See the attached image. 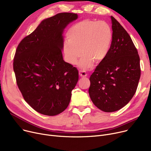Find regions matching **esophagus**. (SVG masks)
Wrapping results in <instances>:
<instances>
[{
  "instance_id": "esophagus-1",
  "label": "esophagus",
  "mask_w": 151,
  "mask_h": 151,
  "mask_svg": "<svg viewBox=\"0 0 151 151\" xmlns=\"http://www.w3.org/2000/svg\"><path fill=\"white\" fill-rule=\"evenodd\" d=\"M79 75H80V76L82 78L87 76V73L85 72L84 70H80V71H79Z\"/></svg>"
}]
</instances>
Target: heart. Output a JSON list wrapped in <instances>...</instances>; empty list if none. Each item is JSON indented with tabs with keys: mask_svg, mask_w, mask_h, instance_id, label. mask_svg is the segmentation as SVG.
Masks as SVG:
<instances>
[{
	"mask_svg": "<svg viewBox=\"0 0 151 151\" xmlns=\"http://www.w3.org/2000/svg\"><path fill=\"white\" fill-rule=\"evenodd\" d=\"M68 41L63 43V53L66 61L76 65L83 54L80 65L90 67L93 60L102 61L107 56L113 39L112 29L105 21L85 19L76 23L67 32Z\"/></svg>",
	"mask_w": 151,
	"mask_h": 151,
	"instance_id": "obj_1",
	"label": "heart"
}]
</instances>
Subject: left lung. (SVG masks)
<instances>
[{
  "mask_svg": "<svg viewBox=\"0 0 151 151\" xmlns=\"http://www.w3.org/2000/svg\"><path fill=\"white\" fill-rule=\"evenodd\" d=\"M113 39L105 59L89 80V93L93 104L105 112L125 106L135 93L141 76L139 56L129 34L113 17Z\"/></svg>",
  "mask_w": 151,
  "mask_h": 151,
  "instance_id": "1",
  "label": "left lung"
}]
</instances>
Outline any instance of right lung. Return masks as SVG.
Returning a JSON list of instances; mask_svg holds the SVG:
<instances>
[{
  "label": "right lung",
  "mask_w": 151,
  "mask_h": 151,
  "mask_svg": "<svg viewBox=\"0 0 151 151\" xmlns=\"http://www.w3.org/2000/svg\"><path fill=\"white\" fill-rule=\"evenodd\" d=\"M77 14L60 13L43 20L19 43L13 59L22 96L36 111L58 115L69 105L78 71L63 60V29Z\"/></svg>",
  "instance_id": "obj_1"
}]
</instances>
